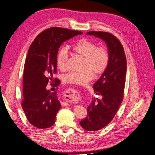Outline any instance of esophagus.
Instances as JSON below:
<instances>
[{"label": "esophagus", "instance_id": "1", "mask_svg": "<svg viewBox=\"0 0 155 155\" xmlns=\"http://www.w3.org/2000/svg\"><path fill=\"white\" fill-rule=\"evenodd\" d=\"M77 97H78V95H77ZM64 104H65V105H68V104H67V101H66V102H65V103H64Z\"/></svg>", "mask_w": 155, "mask_h": 155}]
</instances>
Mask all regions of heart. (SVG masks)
<instances>
[{"instance_id":"b5f03b06","label":"heart","mask_w":155,"mask_h":155,"mask_svg":"<svg viewBox=\"0 0 155 155\" xmlns=\"http://www.w3.org/2000/svg\"><path fill=\"white\" fill-rule=\"evenodd\" d=\"M74 52L83 58L82 72H70L63 78L67 83L76 85H85L94 77L100 76L107 69L109 63V54L103 46L97 47V45L87 39H81L72 46ZM68 57L65 48L60 49L57 54L56 62L61 70L66 68Z\"/></svg>"}]
</instances>
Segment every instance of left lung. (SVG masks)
<instances>
[{
  "label": "left lung",
  "instance_id": "8db88e82",
  "mask_svg": "<svg viewBox=\"0 0 155 155\" xmlns=\"http://www.w3.org/2000/svg\"><path fill=\"white\" fill-rule=\"evenodd\" d=\"M105 41L109 54V65L93 88L101 99L94 100L87 107V116L79 124L87 130L96 131L109 124L122 102L127 72V61L123 46L112 34L104 31H88Z\"/></svg>",
  "mask_w": 155,
  "mask_h": 155
}]
</instances>
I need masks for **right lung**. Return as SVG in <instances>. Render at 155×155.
I'll return each instance as SVG.
<instances>
[{
	"mask_svg": "<svg viewBox=\"0 0 155 155\" xmlns=\"http://www.w3.org/2000/svg\"><path fill=\"white\" fill-rule=\"evenodd\" d=\"M82 34L62 28H50L37 35L30 46L23 75L22 108L28 120L37 128L52 126L61 107L57 92H50L46 89L57 72L59 48L64 41Z\"/></svg>",
	"mask_w": 155,
	"mask_h": 155,
	"instance_id": "obj_1",
	"label": "right lung"
}]
</instances>
